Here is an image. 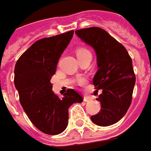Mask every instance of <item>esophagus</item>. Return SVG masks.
<instances>
[{"instance_id": "obj_1", "label": "esophagus", "mask_w": 151, "mask_h": 151, "mask_svg": "<svg viewBox=\"0 0 151 151\" xmlns=\"http://www.w3.org/2000/svg\"><path fill=\"white\" fill-rule=\"evenodd\" d=\"M92 101V98L90 97V96H83V101H85V102H89V101Z\"/></svg>"}]
</instances>
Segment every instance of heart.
<instances>
[{"label":"heart","mask_w":151,"mask_h":151,"mask_svg":"<svg viewBox=\"0 0 151 151\" xmlns=\"http://www.w3.org/2000/svg\"><path fill=\"white\" fill-rule=\"evenodd\" d=\"M76 55L77 58L80 60V59H83V58L86 57V56L92 55H91V52H90L88 49L83 48V47H80V48H78L76 50ZM80 82L81 83H85V82H86V80H85V79H80Z\"/></svg>","instance_id":"obj_1"}]
</instances>
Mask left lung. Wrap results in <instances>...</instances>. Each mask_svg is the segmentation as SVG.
Wrapping results in <instances>:
<instances>
[{
	"label": "left lung",
	"instance_id": "left-lung-1",
	"mask_svg": "<svg viewBox=\"0 0 151 151\" xmlns=\"http://www.w3.org/2000/svg\"><path fill=\"white\" fill-rule=\"evenodd\" d=\"M76 34L94 48L97 56L98 71L92 83L96 91L102 90L96 99L101 109L91 120L101 126L113 125L131 104L136 80L131 57L122 43L100 27L78 29Z\"/></svg>",
	"mask_w": 151,
	"mask_h": 151
}]
</instances>
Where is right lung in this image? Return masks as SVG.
Instances as JSON below:
<instances>
[{
	"instance_id": "right-lung-1",
	"label": "right lung",
	"mask_w": 151,
	"mask_h": 151,
	"mask_svg": "<svg viewBox=\"0 0 151 151\" xmlns=\"http://www.w3.org/2000/svg\"><path fill=\"white\" fill-rule=\"evenodd\" d=\"M73 34L74 30H71L36 41L15 65L14 84L20 103L30 122L44 134L56 135L64 131L69 107L83 101V97L71 88L59 98L52 91L50 83L59 58Z\"/></svg>"
}]
</instances>
